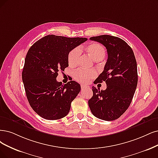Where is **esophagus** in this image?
Listing matches in <instances>:
<instances>
[{
    "label": "esophagus",
    "mask_w": 158,
    "mask_h": 158,
    "mask_svg": "<svg viewBox=\"0 0 158 158\" xmlns=\"http://www.w3.org/2000/svg\"><path fill=\"white\" fill-rule=\"evenodd\" d=\"M81 89L83 90V89H85L86 88H89V86L87 85H81Z\"/></svg>",
    "instance_id": "34e87169"
}]
</instances>
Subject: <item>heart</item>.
<instances>
[{"instance_id":"b5f03b06","label":"heart","mask_w":158,"mask_h":158,"mask_svg":"<svg viewBox=\"0 0 158 158\" xmlns=\"http://www.w3.org/2000/svg\"><path fill=\"white\" fill-rule=\"evenodd\" d=\"M85 50L95 60H102L106 56V51L104 47L98 43L92 42L86 47ZM80 56V51L75 48L70 51L68 55V62L69 66H74L77 64ZM96 74L94 70H85L78 69L73 73V78L80 83H85L94 77Z\"/></svg>"}]
</instances>
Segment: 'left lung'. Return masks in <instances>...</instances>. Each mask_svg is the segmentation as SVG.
<instances>
[{"label": "left lung", "instance_id": "1", "mask_svg": "<svg viewBox=\"0 0 158 158\" xmlns=\"http://www.w3.org/2000/svg\"><path fill=\"white\" fill-rule=\"evenodd\" d=\"M90 40L106 47L108 58L103 72L94 82L106 81L107 89L100 90L92 86L89 106L98 118L114 120L125 113L135 94L138 81L135 57L130 46L120 38L101 35Z\"/></svg>", "mask_w": 158, "mask_h": 158}]
</instances>
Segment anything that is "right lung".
Listing matches in <instances>:
<instances>
[{
  "mask_svg": "<svg viewBox=\"0 0 158 158\" xmlns=\"http://www.w3.org/2000/svg\"><path fill=\"white\" fill-rule=\"evenodd\" d=\"M86 38L48 35L28 49L22 72L27 100L32 109L46 120H58L69 112L71 103L81 90L74 81L58 82L59 71L68 66V55Z\"/></svg>",
  "mask_w": 158,
  "mask_h": 158,
  "instance_id": "right-lung-1",
  "label": "right lung"
}]
</instances>
